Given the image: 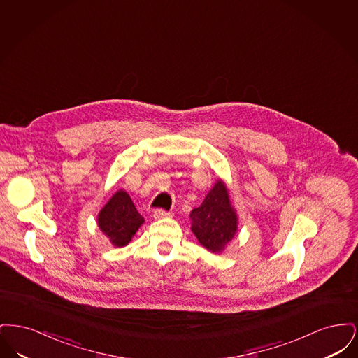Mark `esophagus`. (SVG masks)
<instances>
[{"instance_id": "34e87169", "label": "esophagus", "mask_w": 358, "mask_h": 358, "mask_svg": "<svg viewBox=\"0 0 358 358\" xmlns=\"http://www.w3.org/2000/svg\"><path fill=\"white\" fill-rule=\"evenodd\" d=\"M171 213L164 210V209H155L153 213V217L155 220H159V219H164V217H169Z\"/></svg>"}]
</instances>
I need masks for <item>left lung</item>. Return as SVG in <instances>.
<instances>
[{
    "mask_svg": "<svg viewBox=\"0 0 358 358\" xmlns=\"http://www.w3.org/2000/svg\"><path fill=\"white\" fill-rule=\"evenodd\" d=\"M190 222V229L199 243L212 254H222L236 236L238 213L222 178L209 189L201 205L192 210Z\"/></svg>",
    "mask_w": 358,
    "mask_h": 358,
    "instance_id": "8db88e82",
    "label": "left lung"
}]
</instances>
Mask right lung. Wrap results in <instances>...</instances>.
<instances>
[{
  "label": "right lung",
  "instance_id": "add662e5",
  "mask_svg": "<svg viewBox=\"0 0 358 358\" xmlns=\"http://www.w3.org/2000/svg\"><path fill=\"white\" fill-rule=\"evenodd\" d=\"M96 222L110 243L120 248L131 241L145 219L136 210L127 192L120 189L101 209Z\"/></svg>",
  "mask_w": 358,
  "mask_h": 358
}]
</instances>
